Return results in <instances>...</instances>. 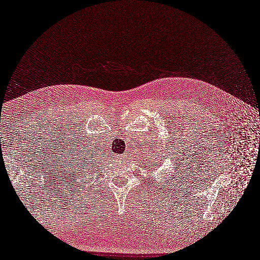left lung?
Segmentation results:
<instances>
[{
	"label": "left lung",
	"mask_w": 260,
	"mask_h": 260,
	"mask_svg": "<svg viewBox=\"0 0 260 260\" xmlns=\"http://www.w3.org/2000/svg\"><path fill=\"white\" fill-rule=\"evenodd\" d=\"M155 165H157V164H155ZM157 166H159V164H158V165H157Z\"/></svg>",
	"instance_id": "8db88e82"
}]
</instances>
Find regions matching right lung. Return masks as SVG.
<instances>
[{"label":"right lung","instance_id":"1","mask_svg":"<svg viewBox=\"0 0 260 260\" xmlns=\"http://www.w3.org/2000/svg\"><path fill=\"white\" fill-rule=\"evenodd\" d=\"M85 157H86V155H85ZM88 158H90V157H88Z\"/></svg>","mask_w":260,"mask_h":260}]
</instances>
